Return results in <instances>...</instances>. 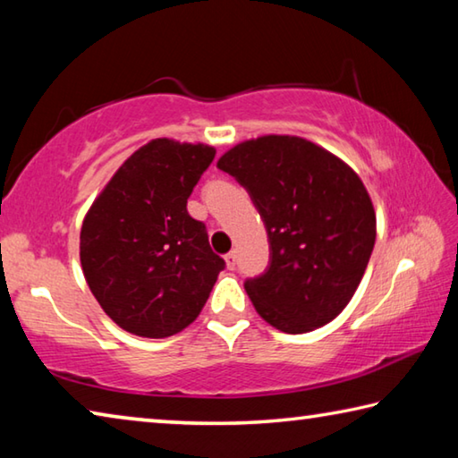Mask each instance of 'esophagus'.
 Returning <instances> with one entry per match:
<instances>
[{
	"label": "esophagus",
	"mask_w": 458,
	"mask_h": 458,
	"mask_svg": "<svg viewBox=\"0 0 458 458\" xmlns=\"http://www.w3.org/2000/svg\"><path fill=\"white\" fill-rule=\"evenodd\" d=\"M224 260H226V267H228L230 270L236 268V252H228L226 257H224Z\"/></svg>",
	"instance_id": "1"
}]
</instances>
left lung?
<instances>
[{
	"label": "left lung",
	"mask_w": 458,
	"mask_h": 458,
	"mask_svg": "<svg viewBox=\"0 0 458 458\" xmlns=\"http://www.w3.org/2000/svg\"><path fill=\"white\" fill-rule=\"evenodd\" d=\"M265 222L270 260L244 289L267 323L313 331L344 311L374 250L376 214L358 174L307 139L267 135L218 159Z\"/></svg>",
	"instance_id": "8db88e82"
}]
</instances>
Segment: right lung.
Returning a JSON list of instances; mask_svg holds the SVG:
<instances>
[{
  "mask_svg": "<svg viewBox=\"0 0 458 458\" xmlns=\"http://www.w3.org/2000/svg\"><path fill=\"white\" fill-rule=\"evenodd\" d=\"M208 145L153 139L119 167L81 230L82 273L121 329L161 339L196 319L226 262L188 198L214 161Z\"/></svg>",
  "mask_w": 458,
  "mask_h": 458,
  "instance_id": "right-lung-1",
  "label": "right lung"
}]
</instances>
